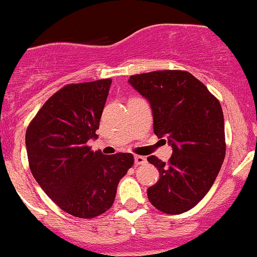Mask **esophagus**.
Here are the masks:
<instances>
[{
    "label": "esophagus",
    "instance_id": "1",
    "mask_svg": "<svg viewBox=\"0 0 257 257\" xmlns=\"http://www.w3.org/2000/svg\"><path fill=\"white\" fill-rule=\"evenodd\" d=\"M145 163H146V158H145L144 156H139V155L135 156V165L140 166V165H145Z\"/></svg>",
    "mask_w": 257,
    "mask_h": 257
}]
</instances>
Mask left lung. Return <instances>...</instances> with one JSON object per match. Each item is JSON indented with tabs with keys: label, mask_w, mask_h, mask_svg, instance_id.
Wrapping results in <instances>:
<instances>
[{
	"label": "left lung",
	"mask_w": 257,
	"mask_h": 257,
	"mask_svg": "<svg viewBox=\"0 0 257 257\" xmlns=\"http://www.w3.org/2000/svg\"><path fill=\"white\" fill-rule=\"evenodd\" d=\"M150 101L153 131L173 147L168 162L147 158L160 179L147 189L151 204L182 214L198 204L213 186L225 158L224 115L219 100L186 70H158L128 79Z\"/></svg>",
	"instance_id": "8db88e82"
}]
</instances>
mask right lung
<instances>
[{
	"mask_svg": "<svg viewBox=\"0 0 257 257\" xmlns=\"http://www.w3.org/2000/svg\"><path fill=\"white\" fill-rule=\"evenodd\" d=\"M111 79L68 84L47 100L26 131L34 179L60 209L81 219L109 210L120 179L134 166L131 153L102 155L96 139Z\"/></svg>",
	"mask_w": 257,
	"mask_h": 257,
	"instance_id": "1",
	"label": "right lung"
}]
</instances>
